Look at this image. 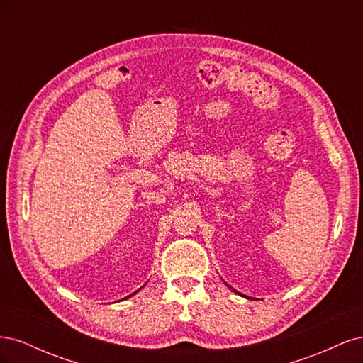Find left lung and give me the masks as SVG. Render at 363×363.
<instances>
[{
	"mask_svg": "<svg viewBox=\"0 0 363 363\" xmlns=\"http://www.w3.org/2000/svg\"><path fill=\"white\" fill-rule=\"evenodd\" d=\"M232 289H233V288H232ZM233 291H235V289H233ZM235 292H236V291H235ZM238 294H239V292H238Z\"/></svg>",
	"mask_w": 363,
	"mask_h": 363,
	"instance_id": "left-lung-1",
	"label": "left lung"
}]
</instances>
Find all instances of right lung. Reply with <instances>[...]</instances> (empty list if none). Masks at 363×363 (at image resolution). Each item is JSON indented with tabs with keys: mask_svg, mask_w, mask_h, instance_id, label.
<instances>
[{
	"mask_svg": "<svg viewBox=\"0 0 363 363\" xmlns=\"http://www.w3.org/2000/svg\"><path fill=\"white\" fill-rule=\"evenodd\" d=\"M128 296H131V295H128ZM128 296H127V298H128Z\"/></svg>",
	"mask_w": 363,
	"mask_h": 363,
	"instance_id": "add662e5",
	"label": "right lung"
}]
</instances>
